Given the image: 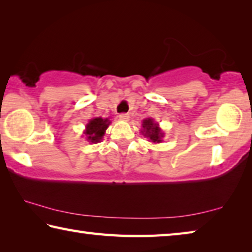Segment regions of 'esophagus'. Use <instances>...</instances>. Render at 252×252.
<instances>
[{
    "instance_id": "obj_1",
    "label": "esophagus",
    "mask_w": 252,
    "mask_h": 252,
    "mask_svg": "<svg viewBox=\"0 0 252 252\" xmlns=\"http://www.w3.org/2000/svg\"><path fill=\"white\" fill-rule=\"evenodd\" d=\"M119 118H120L123 121H127L130 119V114L129 113H121L120 116H119Z\"/></svg>"
}]
</instances>
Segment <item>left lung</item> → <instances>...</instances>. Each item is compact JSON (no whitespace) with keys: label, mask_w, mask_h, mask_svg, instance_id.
Wrapping results in <instances>:
<instances>
[{"label":"left lung","mask_w":252,"mask_h":252,"mask_svg":"<svg viewBox=\"0 0 252 252\" xmlns=\"http://www.w3.org/2000/svg\"><path fill=\"white\" fill-rule=\"evenodd\" d=\"M142 127H143L141 130L142 134H144V136L149 138V141H151L153 143L162 142V138H163L164 134L159 127V125L156 123L153 119H150V118L144 119L142 121Z\"/></svg>","instance_id":"obj_1"}]
</instances>
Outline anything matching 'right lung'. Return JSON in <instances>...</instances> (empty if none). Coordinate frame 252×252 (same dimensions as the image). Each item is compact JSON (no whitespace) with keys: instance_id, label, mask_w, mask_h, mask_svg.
Returning <instances> with one entry per match:
<instances>
[{"instance_id":"right-lung-1","label":"right lung","mask_w":252,"mask_h":252,"mask_svg":"<svg viewBox=\"0 0 252 252\" xmlns=\"http://www.w3.org/2000/svg\"><path fill=\"white\" fill-rule=\"evenodd\" d=\"M111 121L109 119L102 118H93L85 126L84 134L87 135L89 142L97 143L102 140V136L104 135L105 130L108 129Z\"/></svg>"}]
</instances>
